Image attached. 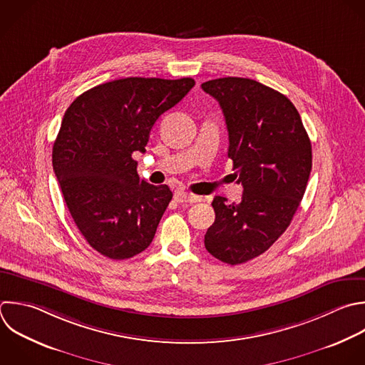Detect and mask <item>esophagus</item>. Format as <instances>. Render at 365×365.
I'll return each instance as SVG.
<instances>
[{
    "label": "esophagus",
    "instance_id": "34e87169",
    "mask_svg": "<svg viewBox=\"0 0 365 365\" xmlns=\"http://www.w3.org/2000/svg\"><path fill=\"white\" fill-rule=\"evenodd\" d=\"M174 200H175L177 202H185V204H194V202L201 201V198H200V197L192 195V194H188V192H184V191H178V192H175Z\"/></svg>",
    "mask_w": 365,
    "mask_h": 365
}]
</instances>
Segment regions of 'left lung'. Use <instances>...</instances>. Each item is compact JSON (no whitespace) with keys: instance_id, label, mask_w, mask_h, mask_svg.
Instances as JSON below:
<instances>
[{"instance_id":"left-lung-1","label":"left lung","mask_w":365,"mask_h":365,"mask_svg":"<svg viewBox=\"0 0 365 365\" xmlns=\"http://www.w3.org/2000/svg\"><path fill=\"white\" fill-rule=\"evenodd\" d=\"M201 88L224 113L228 158L241 202L212 200L215 221L204 244L217 259L237 265L265 252L289 225L312 167L311 141L294 104L250 78L225 77Z\"/></svg>"}]
</instances>
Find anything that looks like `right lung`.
<instances>
[{"mask_svg": "<svg viewBox=\"0 0 365 365\" xmlns=\"http://www.w3.org/2000/svg\"><path fill=\"white\" fill-rule=\"evenodd\" d=\"M194 86L192 78L128 77L83 93L67 108L53 168L76 225L104 257L127 259L151 244L173 192L140 178L133 155L145 153L155 121Z\"/></svg>", "mask_w": 365, "mask_h": 365, "instance_id": "obj_1", "label": "right lung"}]
</instances>
